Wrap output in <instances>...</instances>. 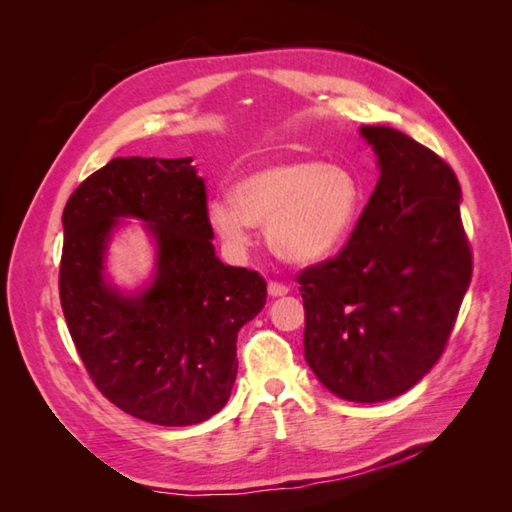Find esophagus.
<instances>
[{
	"instance_id": "obj_1",
	"label": "esophagus",
	"mask_w": 512,
	"mask_h": 512,
	"mask_svg": "<svg viewBox=\"0 0 512 512\" xmlns=\"http://www.w3.org/2000/svg\"><path fill=\"white\" fill-rule=\"evenodd\" d=\"M288 286L286 284H282V282H269V294L271 297H284V294H288Z\"/></svg>"
}]
</instances>
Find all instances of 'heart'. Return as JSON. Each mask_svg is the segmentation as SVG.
I'll return each instance as SVG.
<instances>
[{
    "mask_svg": "<svg viewBox=\"0 0 512 512\" xmlns=\"http://www.w3.org/2000/svg\"><path fill=\"white\" fill-rule=\"evenodd\" d=\"M230 198L209 203V222L235 250L252 245L254 224H267L271 250L312 265L342 243L361 207V188L346 168L294 158L243 177Z\"/></svg>",
    "mask_w": 512,
    "mask_h": 512,
    "instance_id": "heart-1",
    "label": "heart"
}]
</instances>
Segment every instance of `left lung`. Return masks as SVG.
Masks as SVG:
<instances>
[{"label":"left lung","instance_id":"obj_1","mask_svg":"<svg viewBox=\"0 0 512 512\" xmlns=\"http://www.w3.org/2000/svg\"><path fill=\"white\" fill-rule=\"evenodd\" d=\"M380 179L337 256L305 267V361L331 393L374 404L438 363L472 280L459 181L438 153L363 126Z\"/></svg>","mask_w":512,"mask_h":512}]
</instances>
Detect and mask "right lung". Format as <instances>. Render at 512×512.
Masks as SVG:
<instances>
[{"instance_id":"1","label":"right lung","mask_w":512,"mask_h":512,"mask_svg":"<svg viewBox=\"0 0 512 512\" xmlns=\"http://www.w3.org/2000/svg\"><path fill=\"white\" fill-rule=\"evenodd\" d=\"M117 217L145 219L159 243L157 280L138 298L101 280ZM61 220V309L96 389L164 427L220 412L237 378V333L265 307L267 282L215 256L192 158H115L72 192Z\"/></svg>"}]
</instances>
